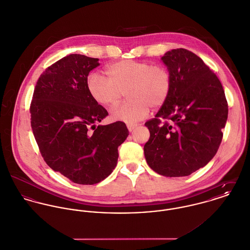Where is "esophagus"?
Returning a JSON list of instances; mask_svg holds the SVG:
<instances>
[{"mask_svg":"<svg viewBox=\"0 0 250 250\" xmlns=\"http://www.w3.org/2000/svg\"><path fill=\"white\" fill-rule=\"evenodd\" d=\"M126 126H127V128H128L129 132H132V131L134 130V128H136L137 125H135V124H127V125H126Z\"/></svg>","mask_w":250,"mask_h":250,"instance_id":"1","label":"esophagus"}]
</instances>
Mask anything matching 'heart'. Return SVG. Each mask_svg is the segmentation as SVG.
<instances>
[{"label":"heart","mask_w":250,"mask_h":250,"mask_svg":"<svg viewBox=\"0 0 250 250\" xmlns=\"http://www.w3.org/2000/svg\"><path fill=\"white\" fill-rule=\"evenodd\" d=\"M108 78L92 72L87 77L86 86L91 98L99 104L112 108L126 92L129 99L112 112V119L128 124L146 118L149 106H162L168 97L171 77L166 67L147 62L122 60L106 69Z\"/></svg>","instance_id":"1"}]
</instances>
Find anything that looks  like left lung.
<instances>
[{"mask_svg":"<svg viewBox=\"0 0 250 250\" xmlns=\"http://www.w3.org/2000/svg\"><path fill=\"white\" fill-rule=\"evenodd\" d=\"M161 61L170 74L171 87L155 118L145 124L150 133L144 146L145 157L161 175L187 176L216 155L227 102L218 77L192 52L171 50Z\"/></svg>","mask_w":250,"mask_h":250,"instance_id":"obj_1","label":"left lung"}]
</instances>
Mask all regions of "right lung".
Listing matches in <instances>:
<instances>
[{
	"label": "right lung",
	"mask_w": 250,
	"mask_h": 250,
	"mask_svg": "<svg viewBox=\"0 0 250 250\" xmlns=\"http://www.w3.org/2000/svg\"><path fill=\"white\" fill-rule=\"evenodd\" d=\"M98 58L70 55L40 76L30 123L40 152L55 171L77 184L93 185L111 174L118 147L129 132L125 123L99 125L108 113L89 95L86 81Z\"/></svg>",
	"instance_id": "right-lung-1"
}]
</instances>
